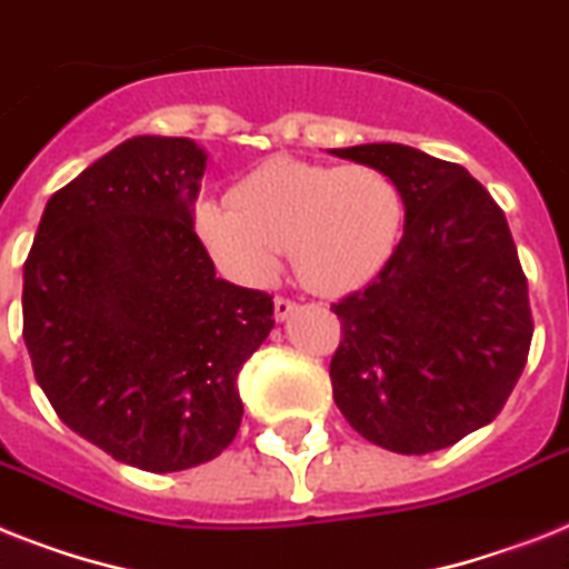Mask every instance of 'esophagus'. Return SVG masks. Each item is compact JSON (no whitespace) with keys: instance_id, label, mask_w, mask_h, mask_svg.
<instances>
[{"instance_id":"1","label":"esophagus","mask_w":569,"mask_h":569,"mask_svg":"<svg viewBox=\"0 0 569 569\" xmlns=\"http://www.w3.org/2000/svg\"><path fill=\"white\" fill-rule=\"evenodd\" d=\"M295 312V300L274 298V321H286Z\"/></svg>"}]
</instances>
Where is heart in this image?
<instances>
[{"mask_svg": "<svg viewBox=\"0 0 569 569\" xmlns=\"http://www.w3.org/2000/svg\"><path fill=\"white\" fill-rule=\"evenodd\" d=\"M230 204L198 201L192 228L212 262L244 286H269L289 248L300 283L345 295L389 262L403 228V192L368 163L271 157L230 189Z\"/></svg>", "mask_w": 569, "mask_h": 569, "instance_id": "b5f03b06", "label": "heart"}]
</instances>
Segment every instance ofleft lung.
Instances as JSON below:
<instances>
[{
  "label": "left lung",
  "instance_id": "obj_1",
  "mask_svg": "<svg viewBox=\"0 0 569 569\" xmlns=\"http://www.w3.org/2000/svg\"><path fill=\"white\" fill-rule=\"evenodd\" d=\"M330 154L368 163L403 192V239L341 321L332 400L371 445L445 450L497 418L520 380L532 312L502 210L459 163L400 142Z\"/></svg>",
  "mask_w": 569,
  "mask_h": 569
}]
</instances>
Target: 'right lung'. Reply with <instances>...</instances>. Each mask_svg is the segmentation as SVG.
<instances>
[{
	"label": "right lung",
	"mask_w": 569,
	"mask_h": 569,
	"mask_svg": "<svg viewBox=\"0 0 569 569\" xmlns=\"http://www.w3.org/2000/svg\"><path fill=\"white\" fill-rule=\"evenodd\" d=\"M207 151L133 137L46 201L22 269V339L58 418L151 473L216 459L239 371L269 339L266 292L216 277L192 228Z\"/></svg>",
	"instance_id": "obj_1"
}]
</instances>
